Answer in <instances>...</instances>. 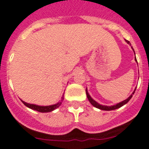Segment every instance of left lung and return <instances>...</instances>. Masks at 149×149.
<instances>
[{"mask_svg":"<svg viewBox=\"0 0 149 149\" xmlns=\"http://www.w3.org/2000/svg\"><path fill=\"white\" fill-rule=\"evenodd\" d=\"M126 42H127L128 44H129V45H131L130 42L128 41V40H126ZM133 51H134V49H133ZM134 53H135V52H134ZM135 60H136V61H136V58H135ZM136 89L134 90V91L132 92V94H131V95H130V97L127 98V99H126L125 100H123V101L120 102V103H118V104H116V105H113V106H105V105H101V104H98L97 102L95 101V100H94L93 99V98H92L91 96H90V94H89V93H88V89H87V88H86V94H87V97H88V100L90 101V103H91L92 105L94 106V107H95L96 108H98V109H100V110L109 111V110H116V109H118V108H120L121 107H123V105H125L126 104H127L128 102L130 101V100L132 98V95H133L134 93H135V91H136Z\"/></svg>","mask_w":149,"mask_h":149,"instance_id":"1","label":"left lung"}]
</instances>
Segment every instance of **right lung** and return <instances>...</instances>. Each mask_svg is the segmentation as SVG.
<instances>
[{"label": "right lung", "mask_w": 149, "mask_h": 149, "mask_svg": "<svg viewBox=\"0 0 149 149\" xmlns=\"http://www.w3.org/2000/svg\"><path fill=\"white\" fill-rule=\"evenodd\" d=\"M64 100V95L61 97V100H60L59 102H58L57 104H52V105H49V106H39L36 105V104H28V103H26L23 100L21 101L23 102V104L26 106V107H27L30 108L32 110H36L38 112H40V113H49V112H52L55 109H57L58 107H59L60 105L61 104L62 101H63Z\"/></svg>", "instance_id": "1"}]
</instances>
